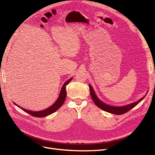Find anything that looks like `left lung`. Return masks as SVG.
Wrapping results in <instances>:
<instances>
[{
	"label": "left lung",
	"mask_w": 155,
	"mask_h": 155,
	"mask_svg": "<svg viewBox=\"0 0 155 155\" xmlns=\"http://www.w3.org/2000/svg\"><path fill=\"white\" fill-rule=\"evenodd\" d=\"M89 88H90V93H91V97H92V100L94 101V102L96 105L99 108H100V109L102 110H104L108 112H110V113H112V114H116V115L123 114L126 113V112H127L130 109H132L136 105H137L145 97V96H146L145 95L144 97L141 98L140 100L136 101V102H134V103H133V104H130L129 105L122 106V107H114V106H110L109 105H107V104H104V102L100 101L96 96V94L94 93V92L92 87L90 85H89Z\"/></svg>",
	"instance_id": "8db88e82"
}]
</instances>
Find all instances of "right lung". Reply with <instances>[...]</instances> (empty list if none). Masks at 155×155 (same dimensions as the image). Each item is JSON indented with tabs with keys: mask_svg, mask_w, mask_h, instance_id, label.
Instances as JSON below:
<instances>
[{
	"mask_svg": "<svg viewBox=\"0 0 155 155\" xmlns=\"http://www.w3.org/2000/svg\"><path fill=\"white\" fill-rule=\"evenodd\" d=\"M72 78L69 79L68 80H67L63 84L61 90V92H60V94H59L58 99L57 100V101H55V103L54 105H52L51 107L48 108V109H46L43 110H41V111H36V112L28 110L25 109H24V108H22V107H21V109L24 110L25 112H27V113H28L29 114H30L33 116H35V117H38V118L45 117V116H46L54 113V112L58 110L63 104V103H64L65 99H66V96H67L66 86L69 83V82L72 80ZM17 106H18V105H17ZM18 107H19V106H18Z\"/></svg>",
	"mask_w": 155,
	"mask_h": 155,
	"instance_id": "right-lung-1",
	"label": "right lung"
}]
</instances>
